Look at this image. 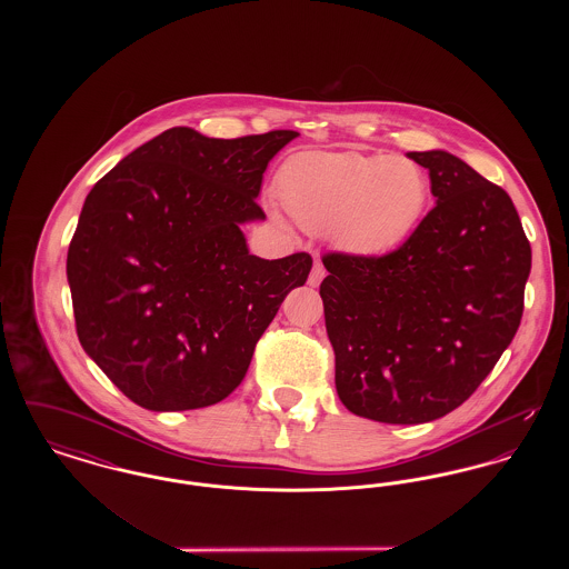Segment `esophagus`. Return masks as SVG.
<instances>
[{"mask_svg": "<svg viewBox=\"0 0 569 569\" xmlns=\"http://www.w3.org/2000/svg\"><path fill=\"white\" fill-rule=\"evenodd\" d=\"M326 277V269L322 267V262H316L313 264V269L309 272V286H320L322 283V279Z\"/></svg>", "mask_w": 569, "mask_h": 569, "instance_id": "obj_1", "label": "esophagus"}]
</instances>
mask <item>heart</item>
Returning <instances> with one entry per match:
<instances>
[{
	"label": "heart",
	"mask_w": 569,
	"mask_h": 569,
	"mask_svg": "<svg viewBox=\"0 0 569 569\" xmlns=\"http://www.w3.org/2000/svg\"><path fill=\"white\" fill-rule=\"evenodd\" d=\"M279 196L300 228L326 232L356 256L406 243L427 213L431 181L409 158L302 153L283 163Z\"/></svg>",
	"instance_id": "obj_1"
}]
</instances>
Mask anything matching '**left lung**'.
Here are the masks:
<instances>
[{"mask_svg": "<svg viewBox=\"0 0 569 569\" xmlns=\"http://www.w3.org/2000/svg\"><path fill=\"white\" fill-rule=\"evenodd\" d=\"M437 204L383 256L325 253L335 386L356 416L422 425L462 406L512 343L531 244L512 198L448 151H411Z\"/></svg>", "mask_w": 569, "mask_h": 569, "instance_id": "left-lung-1", "label": "left lung"}]
</instances>
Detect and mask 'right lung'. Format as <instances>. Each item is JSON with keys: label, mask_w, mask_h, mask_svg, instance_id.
Returning <instances> with one entry per match:
<instances>
[{"label": "right lung", "mask_w": 569, "mask_h": 569, "mask_svg": "<svg viewBox=\"0 0 569 569\" xmlns=\"http://www.w3.org/2000/svg\"><path fill=\"white\" fill-rule=\"evenodd\" d=\"M295 130L209 138L172 128L107 172L82 204L68 283L82 350L136 406L223 401L311 256H251L241 223Z\"/></svg>", "instance_id": "1"}]
</instances>
